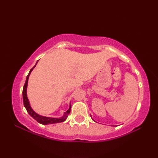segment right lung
Returning a JSON list of instances; mask_svg holds the SVG:
<instances>
[{
  "mask_svg": "<svg viewBox=\"0 0 158 158\" xmlns=\"http://www.w3.org/2000/svg\"><path fill=\"white\" fill-rule=\"evenodd\" d=\"M36 62V64H37ZM36 64L35 66L33 67L30 70V73H28V75H27V77H26V80L25 82V84L23 85V92H22V94H23V105H24L26 109L27 110V112L30 114L32 117H33L36 121L40 123L43 124V125H47V124H52V123H60V122H63L67 119L68 117L69 114L70 112V108H71V105H70V107L68 110H66V112H65L64 115L62 117H60V118H52V117H43L41 115H38L37 113H36L34 110L32 109V108L30 106V104L28 102V99L27 98V94H26V89H27V85H28V78L30 76V74H31V71L33 70V69L36 66Z\"/></svg>",
  "mask_w": 158,
  "mask_h": 158,
  "instance_id": "obj_1",
  "label": "right lung"
}]
</instances>
